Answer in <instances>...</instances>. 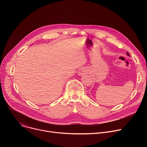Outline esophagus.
<instances>
[{"instance_id": "34e87169", "label": "esophagus", "mask_w": 147, "mask_h": 147, "mask_svg": "<svg viewBox=\"0 0 147 147\" xmlns=\"http://www.w3.org/2000/svg\"><path fill=\"white\" fill-rule=\"evenodd\" d=\"M86 73H87V69L85 68H81L78 71L79 75H80V76L83 75L84 74H86Z\"/></svg>"}]
</instances>
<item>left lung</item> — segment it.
Instances as JSON below:
<instances>
[{
    "label": "left lung",
    "mask_w": 147,
    "mask_h": 147,
    "mask_svg": "<svg viewBox=\"0 0 147 147\" xmlns=\"http://www.w3.org/2000/svg\"><path fill=\"white\" fill-rule=\"evenodd\" d=\"M127 55H128V56H129V57H130V55H129V53L128 52H127Z\"/></svg>",
    "instance_id": "1"
}]
</instances>
